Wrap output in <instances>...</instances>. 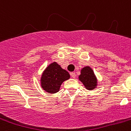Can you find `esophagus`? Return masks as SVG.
Here are the masks:
<instances>
[{"mask_svg":"<svg viewBox=\"0 0 131 131\" xmlns=\"http://www.w3.org/2000/svg\"><path fill=\"white\" fill-rule=\"evenodd\" d=\"M71 76L73 77V78H75V77H76L75 73L71 72Z\"/></svg>","mask_w":131,"mask_h":131,"instance_id":"obj_1","label":"esophagus"}]
</instances>
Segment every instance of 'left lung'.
<instances>
[{
	"instance_id": "left-lung-1",
	"label": "left lung",
	"mask_w": 131,
	"mask_h": 131,
	"mask_svg": "<svg viewBox=\"0 0 131 131\" xmlns=\"http://www.w3.org/2000/svg\"><path fill=\"white\" fill-rule=\"evenodd\" d=\"M79 79L84 84L88 90H93L96 86L97 80L92 69L89 67H85L81 69Z\"/></svg>"
}]
</instances>
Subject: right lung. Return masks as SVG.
Listing matches in <instances>:
<instances>
[{"instance_id": "right-lung-1", "label": "right lung", "mask_w": 131, "mask_h": 131, "mask_svg": "<svg viewBox=\"0 0 131 131\" xmlns=\"http://www.w3.org/2000/svg\"><path fill=\"white\" fill-rule=\"evenodd\" d=\"M69 77L70 75L68 71L54 62L49 65L42 73L41 86L47 92L56 93L59 91L62 83Z\"/></svg>"}]
</instances>
